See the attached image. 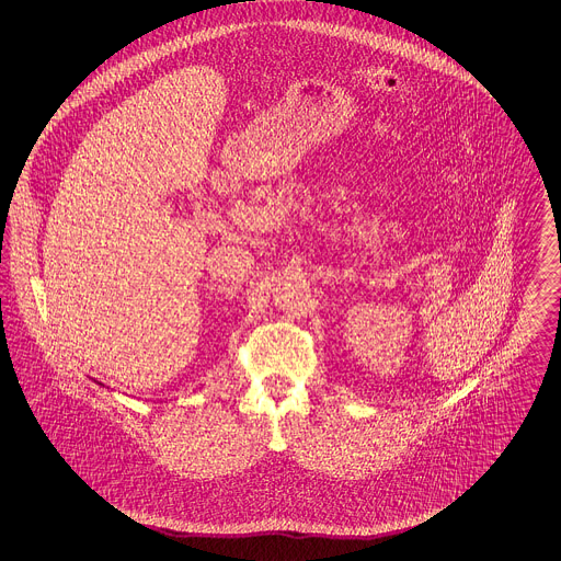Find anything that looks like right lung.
I'll return each mask as SVG.
<instances>
[{"mask_svg":"<svg viewBox=\"0 0 561 561\" xmlns=\"http://www.w3.org/2000/svg\"><path fill=\"white\" fill-rule=\"evenodd\" d=\"M99 385H101V382H99Z\"/></svg>","mask_w":561,"mask_h":561,"instance_id":"add662e5","label":"right lung"}]
</instances>
